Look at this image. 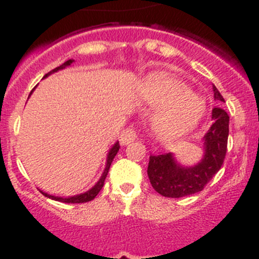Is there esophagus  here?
<instances>
[{
    "mask_svg": "<svg viewBox=\"0 0 259 259\" xmlns=\"http://www.w3.org/2000/svg\"><path fill=\"white\" fill-rule=\"evenodd\" d=\"M137 137H138L137 129L130 125V126L125 127V129L121 132V135H120V143H121L122 145L129 144L130 142L137 139Z\"/></svg>",
    "mask_w": 259,
    "mask_h": 259,
    "instance_id": "esophagus-1",
    "label": "esophagus"
}]
</instances>
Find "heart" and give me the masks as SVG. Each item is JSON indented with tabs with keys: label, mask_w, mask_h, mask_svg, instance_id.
<instances>
[{
	"label": "heart",
	"mask_w": 259,
	"mask_h": 259,
	"mask_svg": "<svg viewBox=\"0 0 259 259\" xmlns=\"http://www.w3.org/2000/svg\"><path fill=\"white\" fill-rule=\"evenodd\" d=\"M142 98L153 108L154 130L164 139H173L194 129L204 114L205 104L182 81L164 72H155L140 88Z\"/></svg>",
	"instance_id": "1"
}]
</instances>
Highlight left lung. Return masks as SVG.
<instances>
[{"mask_svg":"<svg viewBox=\"0 0 259 259\" xmlns=\"http://www.w3.org/2000/svg\"><path fill=\"white\" fill-rule=\"evenodd\" d=\"M214 99L224 101L223 96L214 86ZM213 124L204 135V158L192 168H183L174 160L170 153L150 155L148 177L154 189L168 198H182L195 194L204 189L217 171L223 165L227 154L229 134V116L223 109L211 111Z\"/></svg>","mask_w":259,"mask_h":259,"instance_id":"8db88e82","label":"left lung"}]
</instances>
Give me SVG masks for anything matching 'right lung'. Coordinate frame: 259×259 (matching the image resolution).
<instances>
[{
    "label": "right lung",
    "mask_w": 259,
    "mask_h": 259,
    "mask_svg": "<svg viewBox=\"0 0 259 259\" xmlns=\"http://www.w3.org/2000/svg\"><path fill=\"white\" fill-rule=\"evenodd\" d=\"M72 61H74V60H67L66 62H64V64H62V65H60L59 67H56V69H54V70H52V71H50L49 74H46L45 77L48 76V75L52 74V72L57 71V70L65 69V67H66V66H69V65H71ZM31 93H32V91H31ZM31 93H30V94H31ZM119 149H120L119 143H116V144H115V145L113 146V148H111V150L109 151L108 161H106V168H105V170H104L103 176H101L100 180H99V182L96 183L95 187L91 188V189L89 190V192L83 193V194H80V195H75V197H69V198L54 197V195H50V194H48V193H44V192H41V193H42V194L45 195V197L51 198V199H54V200H59V202H62V203H86V202H90V200H93L94 198H95L96 195L99 194V192H100V190H101V188L104 187V182H105L106 176H108V173H109V169H110L111 163H113L115 155H116V154H117V151H119Z\"/></svg>",
    "instance_id": "add662e5"
}]
</instances>
